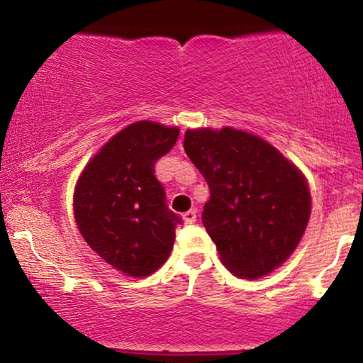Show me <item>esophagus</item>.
I'll list each match as a JSON object with an SVG mask.
<instances>
[{
  "instance_id": "34e87169",
  "label": "esophagus",
  "mask_w": 363,
  "mask_h": 363,
  "mask_svg": "<svg viewBox=\"0 0 363 363\" xmlns=\"http://www.w3.org/2000/svg\"><path fill=\"white\" fill-rule=\"evenodd\" d=\"M196 216H198V215H196V210H189V211H186L184 215H182V220H184L186 223L191 225V223L196 222Z\"/></svg>"
}]
</instances>
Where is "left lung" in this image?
I'll return each instance as SVG.
<instances>
[{
  "instance_id": "8db88e82",
  "label": "left lung",
  "mask_w": 363,
  "mask_h": 363,
  "mask_svg": "<svg viewBox=\"0 0 363 363\" xmlns=\"http://www.w3.org/2000/svg\"><path fill=\"white\" fill-rule=\"evenodd\" d=\"M184 150L210 187L201 220L225 268L256 280L281 266L309 223L301 170L266 140L230 126L187 129Z\"/></svg>"
}]
</instances>
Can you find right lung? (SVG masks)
Returning a JSON list of instances; mask_svg holds the SVG:
<instances>
[{"instance_id":"right-lung-1","label":"right lung","mask_w":363,"mask_h":363,"mask_svg":"<svg viewBox=\"0 0 363 363\" xmlns=\"http://www.w3.org/2000/svg\"><path fill=\"white\" fill-rule=\"evenodd\" d=\"M179 128L136 121L90 158L78 177L73 213L85 242L126 277L157 272L181 222L165 205L155 162L176 145Z\"/></svg>"}]
</instances>
